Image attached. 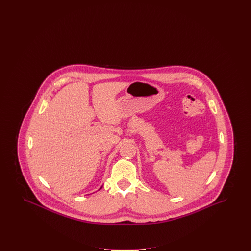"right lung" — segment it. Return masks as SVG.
Instances as JSON below:
<instances>
[{
    "instance_id": "1",
    "label": "right lung",
    "mask_w": 251,
    "mask_h": 251,
    "mask_svg": "<svg viewBox=\"0 0 251 251\" xmlns=\"http://www.w3.org/2000/svg\"><path fill=\"white\" fill-rule=\"evenodd\" d=\"M101 187H102V186H101ZM101 187H100V189H101Z\"/></svg>"
}]
</instances>
